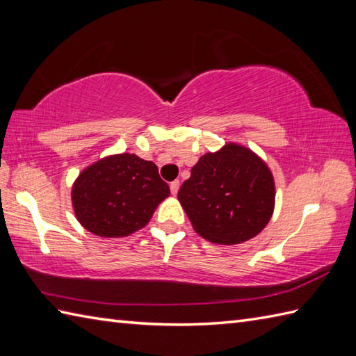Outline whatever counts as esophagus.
<instances>
[{
  "mask_svg": "<svg viewBox=\"0 0 356 356\" xmlns=\"http://www.w3.org/2000/svg\"><path fill=\"white\" fill-rule=\"evenodd\" d=\"M179 186H180V182L179 180H174V182L170 184V190H171V194L176 195L177 191H179Z\"/></svg>",
  "mask_w": 356,
  "mask_h": 356,
  "instance_id": "1",
  "label": "esophagus"
}]
</instances>
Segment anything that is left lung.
<instances>
[{
  "mask_svg": "<svg viewBox=\"0 0 356 356\" xmlns=\"http://www.w3.org/2000/svg\"><path fill=\"white\" fill-rule=\"evenodd\" d=\"M177 197L200 237L237 245L269 223L275 184L269 166L254 151L229 142L199 159Z\"/></svg>",
  "mask_w": 356,
  "mask_h": 356,
  "instance_id": "obj_1",
  "label": "left lung"
}]
</instances>
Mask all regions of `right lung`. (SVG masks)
Returning a JSON list of instances; mask_svg holds the SVG:
<instances>
[{
	"label": "right lung",
	"mask_w": 356,
	"mask_h": 356,
	"mask_svg": "<svg viewBox=\"0 0 356 356\" xmlns=\"http://www.w3.org/2000/svg\"><path fill=\"white\" fill-rule=\"evenodd\" d=\"M168 195L170 186L157 166L130 153L99 159L82 170L72 188L78 222L95 236L108 238L143 228Z\"/></svg>",
	"instance_id": "1"
}]
</instances>
